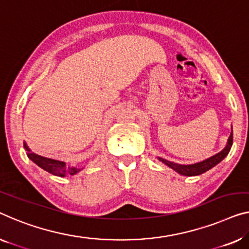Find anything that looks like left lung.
<instances>
[{
	"mask_svg": "<svg viewBox=\"0 0 249 249\" xmlns=\"http://www.w3.org/2000/svg\"><path fill=\"white\" fill-rule=\"evenodd\" d=\"M231 145H232V127H231V135H229L227 140V144H226V146L222 148L219 153L214 154L213 157L206 159V160L196 162V163H192V164H180V163L171 162L160 157H158V160L161 161L162 163H164L165 165H168L169 168H171L176 172L181 174V176H185V177L200 176V174L209 171L210 169H213V166H216L218 163H220L222 160H224V159L228 155L229 151H231Z\"/></svg>",
	"mask_w": 249,
	"mask_h": 249,
	"instance_id": "left-lung-1",
	"label": "left lung"
}]
</instances>
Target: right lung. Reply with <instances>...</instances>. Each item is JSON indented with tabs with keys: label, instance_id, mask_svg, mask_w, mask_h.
Here are the masks:
<instances>
[{
	"label": "right lung",
	"instance_id": "1",
	"mask_svg": "<svg viewBox=\"0 0 249 249\" xmlns=\"http://www.w3.org/2000/svg\"><path fill=\"white\" fill-rule=\"evenodd\" d=\"M24 150L27 151L28 158L31 160L33 163H36L39 168L43 169L44 171L49 172L53 176L57 177H67V176H75L78 172H80L84 168H78V166L69 165L67 164L64 161L54 160V159L50 158H44L41 155L36 154L35 152L30 150V147L27 145V143L23 142Z\"/></svg>",
	"mask_w": 249,
	"mask_h": 249
}]
</instances>
